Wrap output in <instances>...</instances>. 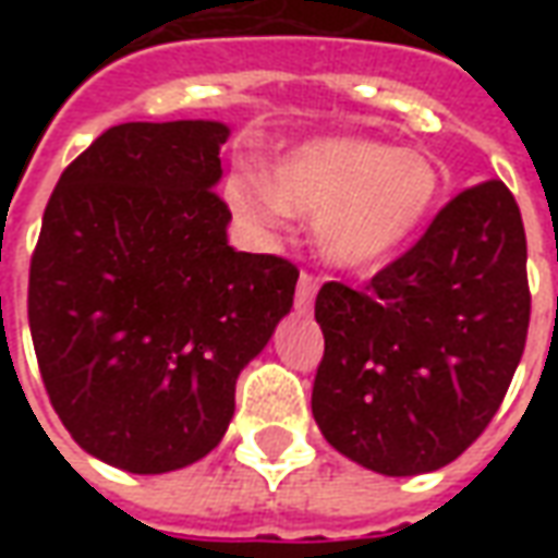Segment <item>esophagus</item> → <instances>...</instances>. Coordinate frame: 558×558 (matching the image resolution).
I'll return each instance as SVG.
<instances>
[{"instance_id":"34e87169","label":"esophagus","mask_w":558,"mask_h":558,"mask_svg":"<svg viewBox=\"0 0 558 558\" xmlns=\"http://www.w3.org/2000/svg\"><path fill=\"white\" fill-rule=\"evenodd\" d=\"M316 290H319V280L304 271L302 278H299V290H295V311H299V314H311Z\"/></svg>"}]
</instances>
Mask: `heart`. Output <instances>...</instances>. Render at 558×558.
I'll return each mask as SVG.
<instances>
[{
  "label": "heart",
  "mask_w": 558,
  "mask_h": 558,
  "mask_svg": "<svg viewBox=\"0 0 558 558\" xmlns=\"http://www.w3.org/2000/svg\"><path fill=\"white\" fill-rule=\"evenodd\" d=\"M442 194L427 155L364 137H326L292 148L271 179L235 172L227 199L247 223L278 230L290 215L314 220L319 256L362 271L398 256L427 223Z\"/></svg>",
  "instance_id": "b5f03b06"
}]
</instances>
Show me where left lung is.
<instances>
[{
	"label": "left lung",
	"mask_w": 558,
	"mask_h": 558,
	"mask_svg": "<svg viewBox=\"0 0 558 558\" xmlns=\"http://www.w3.org/2000/svg\"><path fill=\"white\" fill-rule=\"evenodd\" d=\"M529 307L526 232L499 179L457 194L364 290L326 283L311 410L328 445L395 478L448 466L499 410Z\"/></svg>",
	"instance_id": "obj_1"
}]
</instances>
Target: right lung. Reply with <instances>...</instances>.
<instances>
[{"label": "right lung", "instance_id": "right-lung-1", "mask_svg": "<svg viewBox=\"0 0 558 558\" xmlns=\"http://www.w3.org/2000/svg\"><path fill=\"white\" fill-rule=\"evenodd\" d=\"M230 128L104 131L56 182L29 268L41 379L74 442L160 475L223 439L235 379L290 314L299 268L227 242Z\"/></svg>", "mask_w": 558, "mask_h": 558}]
</instances>
